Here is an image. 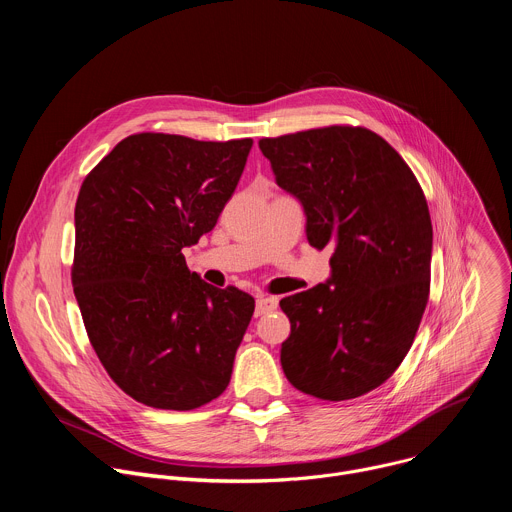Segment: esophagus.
<instances>
[{
	"label": "esophagus",
	"mask_w": 512,
	"mask_h": 512,
	"mask_svg": "<svg viewBox=\"0 0 512 512\" xmlns=\"http://www.w3.org/2000/svg\"><path fill=\"white\" fill-rule=\"evenodd\" d=\"M277 308V298L273 296H259L257 298V308H255V314L257 316H263V314H269Z\"/></svg>",
	"instance_id": "obj_1"
}]
</instances>
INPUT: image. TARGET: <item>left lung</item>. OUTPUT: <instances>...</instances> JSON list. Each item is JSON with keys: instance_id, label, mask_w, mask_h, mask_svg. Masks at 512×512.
<instances>
[{"instance_id": "8db88e82", "label": "left lung", "mask_w": 512, "mask_h": 512, "mask_svg": "<svg viewBox=\"0 0 512 512\" xmlns=\"http://www.w3.org/2000/svg\"><path fill=\"white\" fill-rule=\"evenodd\" d=\"M259 148L300 200L312 247H334L330 277L283 298L287 381L344 401L383 385L409 352L429 296L433 247L425 196L403 158L364 127H322Z\"/></svg>"}]
</instances>
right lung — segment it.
<instances>
[{
    "label": "right lung",
    "instance_id": "1",
    "mask_svg": "<svg viewBox=\"0 0 512 512\" xmlns=\"http://www.w3.org/2000/svg\"><path fill=\"white\" fill-rule=\"evenodd\" d=\"M251 148L137 133L81 186L75 298L105 371L143 405L196 409L231 381L255 300L190 273L182 249L214 229Z\"/></svg>",
    "mask_w": 512,
    "mask_h": 512
}]
</instances>
